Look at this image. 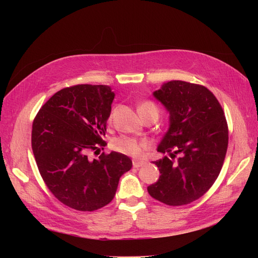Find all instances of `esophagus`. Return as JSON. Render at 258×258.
<instances>
[{
  "instance_id": "1",
  "label": "esophagus",
  "mask_w": 258,
  "mask_h": 258,
  "mask_svg": "<svg viewBox=\"0 0 258 258\" xmlns=\"http://www.w3.org/2000/svg\"><path fill=\"white\" fill-rule=\"evenodd\" d=\"M132 165H134L135 168H140L145 165V161H142V160H138V159H135L134 161H132Z\"/></svg>"
}]
</instances>
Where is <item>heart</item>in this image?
<instances>
[{
    "instance_id": "obj_1",
    "label": "heart",
    "mask_w": 258,
    "mask_h": 258,
    "mask_svg": "<svg viewBox=\"0 0 258 258\" xmlns=\"http://www.w3.org/2000/svg\"><path fill=\"white\" fill-rule=\"evenodd\" d=\"M146 107H153L157 110V107L152 102H144L139 106V112L142 108ZM112 115L110 116V118ZM150 147V143L146 140H139L136 138H131L127 136H122L119 138H116L113 141V148L115 151L119 152L121 154L132 156V157H140L142 156L143 152Z\"/></svg>"
}]
</instances>
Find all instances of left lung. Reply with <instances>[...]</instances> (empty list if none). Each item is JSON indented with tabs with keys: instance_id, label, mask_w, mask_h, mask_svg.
I'll return each instance as SVG.
<instances>
[{
	"instance_id": "1",
	"label": "left lung",
	"mask_w": 258,
	"mask_h": 258,
	"mask_svg": "<svg viewBox=\"0 0 258 258\" xmlns=\"http://www.w3.org/2000/svg\"><path fill=\"white\" fill-rule=\"evenodd\" d=\"M153 95L170 114L169 129L157 147L169 157L153 162L160 176L147 191L168 206L188 205L204 196L221 172L228 146L227 121L205 86L171 81Z\"/></svg>"
}]
</instances>
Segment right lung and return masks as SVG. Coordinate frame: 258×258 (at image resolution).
Instances as JSON below:
<instances>
[{"label":"right lung","instance_id":"add662e5","mask_svg":"<svg viewBox=\"0 0 258 258\" xmlns=\"http://www.w3.org/2000/svg\"><path fill=\"white\" fill-rule=\"evenodd\" d=\"M114 92L105 85H76L56 92L33 120L32 151L45 184L62 204L95 211L113 200L128 156L112 152L90 160L87 153L105 146L106 121ZM103 150V148H102Z\"/></svg>","mask_w":258,"mask_h":258}]
</instances>
